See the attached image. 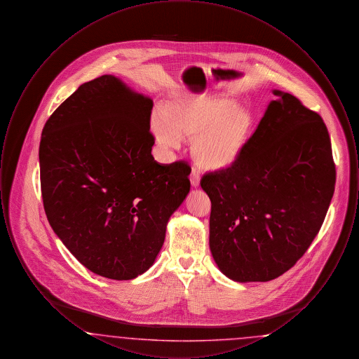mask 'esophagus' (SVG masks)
<instances>
[{
  "instance_id": "1",
  "label": "esophagus",
  "mask_w": 359,
  "mask_h": 359,
  "mask_svg": "<svg viewBox=\"0 0 359 359\" xmlns=\"http://www.w3.org/2000/svg\"><path fill=\"white\" fill-rule=\"evenodd\" d=\"M189 182H191V186H192V187H198L199 183H201V175H199V172L192 170L191 175H189Z\"/></svg>"
}]
</instances>
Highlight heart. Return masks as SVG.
Instances as JSON below:
<instances>
[{
	"instance_id": "1",
	"label": "heart",
	"mask_w": 359,
	"mask_h": 359,
	"mask_svg": "<svg viewBox=\"0 0 359 359\" xmlns=\"http://www.w3.org/2000/svg\"><path fill=\"white\" fill-rule=\"evenodd\" d=\"M151 130L163 148H177L191 140V154L205 171L231 168L245 152L253 130L252 111L217 95L176 97L156 111Z\"/></svg>"
}]
</instances>
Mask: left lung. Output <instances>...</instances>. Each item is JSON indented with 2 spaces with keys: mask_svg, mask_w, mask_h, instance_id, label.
Segmentation results:
<instances>
[{
  "mask_svg": "<svg viewBox=\"0 0 359 359\" xmlns=\"http://www.w3.org/2000/svg\"><path fill=\"white\" fill-rule=\"evenodd\" d=\"M272 93L238 161L201 182L211 201V255L237 283L290 269L319 233L335 188L322 117L290 93Z\"/></svg>",
  "mask_w": 359,
  "mask_h": 359,
  "instance_id": "obj_1",
  "label": "left lung"
}]
</instances>
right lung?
<instances>
[{
  "label": "right lung",
  "mask_w": 359,
  "mask_h": 359,
  "mask_svg": "<svg viewBox=\"0 0 359 359\" xmlns=\"http://www.w3.org/2000/svg\"><path fill=\"white\" fill-rule=\"evenodd\" d=\"M152 98L102 75L79 86L41 133L48 222L72 256L106 278L132 280L154 265L189 192L186 163L152 156Z\"/></svg>",
  "instance_id": "1"
}]
</instances>
